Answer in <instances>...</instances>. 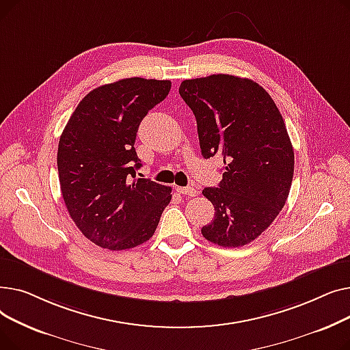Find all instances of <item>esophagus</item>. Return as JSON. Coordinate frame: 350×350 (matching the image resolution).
<instances>
[{"label": "esophagus", "mask_w": 350, "mask_h": 350, "mask_svg": "<svg viewBox=\"0 0 350 350\" xmlns=\"http://www.w3.org/2000/svg\"><path fill=\"white\" fill-rule=\"evenodd\" d=\"M177 191L180 194H185V196H189V197H194V196L198 194V191L194 187H177Z\"/></svg>", "instance_id": "esophagus-1"}]
</instances>
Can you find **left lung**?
<instances>
[{
  "mask_svg": "<svg viewBox=\"0 0 350 350\" xmlns=\"http://www.w3.org/2000/svg\"><path fill=\"white\" fill-rule=\"evenodd\" d=\"M178 94L197 120L201 154L224 161L218 187L203 190L214 219L201 234L219 247L258 238L286 203L293 149L280 110L256 82L232 75L183 81Z\"/></svg>",
  "mask_w": 350,
  "mask_h": 350,
  "instance_id": "left-lung-1",
  "label": "left lung"
}]
</instances>
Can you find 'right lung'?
Segmentation results:
<instances>
[{
    "mask_svg": "<svg viewBox=\"0 0 350 350\" xmlns=\"http://www.w3.org/2000/svg\"><path fill=\"white\" fill-rule=\"evenodd\" d=\"M170 81L126 78L102 85L79 102L58 144V173L73 223L94 244L122 251L154 234L172 189L136 178L137 129L164 100Z\"/></svg>",
    "mask_w": 350,
    "mask_h": 350,
    "instance_id": "right-lung-1",
    "label": "right lung"
}]
</instances>
